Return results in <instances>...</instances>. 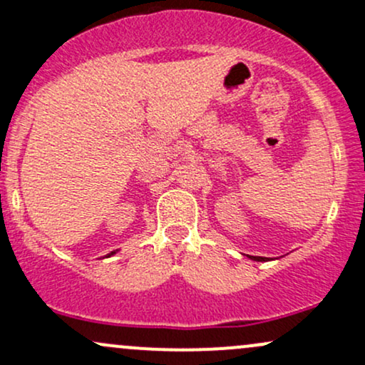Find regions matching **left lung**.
<instances>
[{
    "label": "left lung",
    "instance_id": "left-lung-1",
    "mask_svg": "<svg viewBox=\"0 0 365 365\" xmlns=\"http://www.w3.org/2000/svg\"><path fill=\"white\" fill-rule=\"evenodd\" d=\"M249 259H252V261H257V262H266V261H271L269 257H259V255H247Z\"/></svg>",
    "mask_w": 365,
    "mask_h": 365
}]
</instances>
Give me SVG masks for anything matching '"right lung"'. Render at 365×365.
Instances as JSON below:
<instances>
[{
    "mask_svg": "<svg viewBox=\"0 0 365 365\" xmlns=\"http://www.w3.org/2000/svg\"><path fill=\"white\" fill-rule=\"evenodd\" d=\"M116 252H118V250H113V252H110L108 255H104V257H111V255H115Z\"/></svg>",
    "mask_w": 365,
    "mask_h": 365,
    "instance_id": "obj_1",
    "label": "right lung"
}]
</instances>
